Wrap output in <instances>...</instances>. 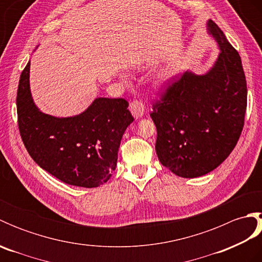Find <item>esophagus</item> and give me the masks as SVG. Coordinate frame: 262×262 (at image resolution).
<instances>
[{
	"mask_svg": "<svg viewBox=\"0 0 262 262\" xmlns=\"http://www.w3.org/2000/svg\"><path fill=\"white\" fill-rule=\"evenodd\" d=\"M129 110L135 119L142 118L144 114H145V107H144V103L142 101H138V100H134V101L130 102Z\"/></svg>",
	"mask_w": 262,
	"mask_h": 262,
	"instance_id": "1",
	"label": "esophagus"
}]
</instances>
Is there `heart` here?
Here are the masks:
<instances>
[{
  "instance_id": "heart-1",
  "label": "heart",
  "mask_w": 262,
  "mask_h": 262,
  "mask_svg": "<svg viewBox=\"0 0 262 262\" xmlns=\"http://www.w3.org/2000/svg\"><path fill=\"white\" fill-rule=\"evenodd\" d=\"M172 77H173V74H171V73H168V74H165V75H163V77H162V81H163V82H168V81L172 80Z\"/></svg>"
}]
</instances>
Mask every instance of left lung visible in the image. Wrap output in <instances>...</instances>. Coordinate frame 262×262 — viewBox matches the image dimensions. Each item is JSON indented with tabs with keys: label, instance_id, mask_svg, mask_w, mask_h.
I'll use <instances>...</instances> for the list:
<instances>
[{
	"label": "left lung",
	"instance_id": "obj_1",
	"mask_svg": "<svg viewBox=\"0 0 262 262\" xmlns=\"http://www.w3.org/2000/svg\"><path fill=\"white\" fill-rule=\"evenodd\" d=\"M219 46L203 74L187 71L153 105L160 162L181 178L209 173L229 157L241 135L247 110V81L241 57L219 26L207 21Z\"/></svg>",
	"mask_w": 262,
	"mask_h": 262
}]
</instances>
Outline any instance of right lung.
<instances>
[{
	"label": "right lung",
	"instance_id": "right-lung-1",
	"mask_svg": "<svg viewBox=\"0 0 262 262\" xmlns=\"http://www.w3.org/2000/svg\"><path fill=\"white\" fill-rule=\"evenodd\" d=\"M30 60L22 71L16 109L20 135L32 160L71 186L96 188L116 169L120 141L133 118L125 99L96 98L83 113L55 117L33 101Z\"/></svg>",
	"mask_w": 262,
	"mask_h": 262
}]
</instances>
